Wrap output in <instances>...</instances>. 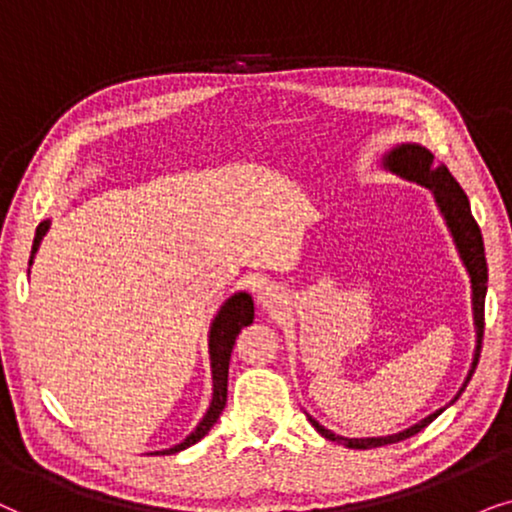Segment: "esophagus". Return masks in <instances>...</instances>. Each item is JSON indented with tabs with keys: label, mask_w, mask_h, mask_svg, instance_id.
I'll return each mask as SVG.
<instances>
[{
	"label": "esophagus",
	"mask_w": 512,
	"mask_h": 512,
	"mask_svg": "<svg viewBox=\"0 0 512 512\" xmlns=\"http://www.w3.org/2000/svg\"><path fill=\"white\" fill-rule=\"evenodd\" d=\"M257 302H260L264 309H278V306H283L285 295L278 285H264V288L257 292Z\"/></svg>",
	"instance_id": "obj_1"
}]
</instances>
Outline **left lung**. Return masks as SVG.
<instances>
[{
	"label": "left lung",
	"mask_w": 512,
	"mask_h": 512,
	"mask_svg": "<svg viewBox=\"0 0 512 512\" xmlns=\"http://www.w3.org/2000/svg\"><path fill=\"white\" fill-rule=\"evenodd\" d=\"M384 168L391 170V173L405 177V180L417 182V185H424L431 189L435 196V203H438L442 217H445L449 234L454 238L456 250H459V257L466 267L470 276V290H473V318H475V353H473V365H470L468 377L459 388V393L454 395V400H459L463 388L468 386L470 377H473L475 367H478L480 360V349H482V335H485V295H487V260H485V243H482V234L478 222H475L473 213H470L468 196L459 187V182L454 180V175L449 173L445 163L442 166H433V154L428 152L426 147L414 145V142H407V145L393 147L391 152L384 156ZM452 400V403H454ZM445 410V407H442ZM442 410L428 414L426 419H421L419 424H414L405 431L386 435V438H342V435H335L327 431L325 426H320L316 419L309 417L313 428L323 435V438L339 442V445L349 449H372V447H384L393 445V442L407 440L412 435H417L421 428H426L431 421L442 414Z\"/></svg>",
	"instance_id": "8db88e82"
}]
</instances>
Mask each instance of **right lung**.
<instances>
[{
	"mask_svg": "<svg viewBox=\"0 0 512 512\" xmlns=\"http://www.w3.org/2000/svg\"><path fill=\"white\" fill-rule=\"evenodd\" d=\"M49 227H51V220H44L37 227V234H34V243H32L30 264L34 260V252L39 250V243H42V238L46 231H49ZM27 274H30V271H27ZM252 318H255V304H252V297L248 295V292H236V295H231L227 302L220 306V311H217L213 323H210V335H208L210 372H213V400H210L208 412L203 414L199 426H196L194 431L180 442V445L163 449V452H154V454L182 452V449L196 445V442H199L203 435H208L210 428L215 426V421L220 419L224 405H227V379H229L231 349H234L238 332H241L245 325H250Z\"/></svg>",
	"mask_w": 512,
	"mask_h": 512,
	"instance_id": "1",
	"label": "right lung"
}]
</instances>
